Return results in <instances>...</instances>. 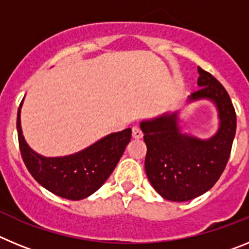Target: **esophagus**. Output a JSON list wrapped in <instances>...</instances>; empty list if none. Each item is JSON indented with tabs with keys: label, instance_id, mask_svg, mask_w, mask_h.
Segmentation results:
<instances>
[{
	"label": "esophagus",
	"instance_id": "esophagus-1",
	"mask_svg": "<svg viewBox=\"0 0 249 249\" xmlns=\"http://www.w3.org/2000/svg\"><path fill=\"white\" fill-rule=\"evenodd\" d=\"M142 136H143V133L140 129V127L135 126L132 128V137L136 138V140H140V138H142Z\"/></svg>",
	"mask_w": 249,
	"mask_h": 249
}]
</instances>
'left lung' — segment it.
Masks as SVG:
<instances>
[{
  "mask_svg": "<svg viewBox=\"0 0 249 249\" xmlns=\"http://www.w3.org/2000/svg\"><path fill=\"white\" fill-rule=\"evenodd\" d=\"M198 86L188 101L211 100L217 107L219 128L210 140L181 131L178 112L141 122L147 146V177L164 199L186 202L203 195L218 181L236 135V111L226 89L210 72L198 67Z\"/></svg>",
  "mask_w": 249,
  "mask_h": 249,
  "instance_id": "8db88e82",
  "label": "left lung"
}]
</instances>
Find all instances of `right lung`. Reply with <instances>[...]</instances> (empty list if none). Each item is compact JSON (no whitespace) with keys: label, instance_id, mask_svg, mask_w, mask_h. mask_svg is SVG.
I'll list each match as a JSON object with an SVG mask.
<instances>
[{"label":"right lung","instance_id":"right-lung-1","mask_svg":"<svg viewBox=\"0 0 249 249\" xmlns=\"http://www.w3.org/2000/svg\"><path fill=\"white\" fill-rule=\"evenodd\" d=\"M22 102L17 112V133L22 160L32 177L50 192L72 201L83 199L96 192L122 157L131 141V128L106 136L74 155L43 157L30 148L22 135Z\"/></svg>","mask_w":249,"mask_h":249}]
</instances>
